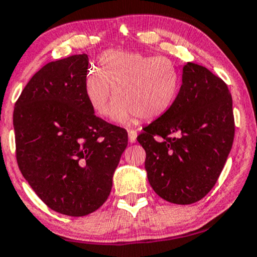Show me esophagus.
Listing matches in <instances>:
<instances>
[{
	"label": "esophagus",
	"instance_id": "1",
	"mask_svg": "<svg viewBox=\"0 0 257 257\" xmlns=\"http://www.w3.org/2000/svg\"><path fill=\"white\" fill-rule=\"evenodd\" d=\"M137 140V132L135 130H128V141L131 143L136 142Z\"/></svg>",
	"mask_w": 257,
	"mask_h": 257
}]
</instances>
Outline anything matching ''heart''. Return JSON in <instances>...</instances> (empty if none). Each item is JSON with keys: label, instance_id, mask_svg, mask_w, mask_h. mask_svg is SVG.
<instances>
[{"label": "heart", "instance_id": "1", "mask_svg": "<svg viewBox=\"0 0 257 257\" xmlns=\"http://www.w3.org/2000/svg\"><path fill=\"white\" fill-rule=\"evenodd\" d=\"M181 86L180 73L167 57L138 52L106 51L85 77V94L99 116H108L115 94L114 117L131 122L140 116L155 120L174 105Z\"/></svg>", "mask_w": 257, "mask_h": 257}]
</instances>
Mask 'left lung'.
Here are the masks:
<instances>
[{"label":"left lung","mask_w":257,"mask_h":257,"mask_svg":"<svg viewBox=\"0 0 257 257\" xmlns=\"http://www.w3.org/2000/svg\"><path fill=\"white\" fill-rule=\"evenodd\" d=\"M232 96L205 66L187 63L174 105L137 137L152 188L166 201L197 203L212 189L234 140Z\"/></svg>","instance_id":"1"}]
</instances>
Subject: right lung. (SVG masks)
<instances>
[{
    "label": "right lung",
    "instance_id": "1",
    "mask_svg": "<svg viewBox=\"0 0 257 257\" xmlns=\"http://www.w3.org/2000/svg\"><path fill=\"white\" fill-rule=\"evenodd\" d=\"M87 54L42 66L16 102L19 170L50 209L85 216L104 204L127 131L96 116L85 94Z\"/></svg>",
    "mask_w": 257,
    "mask_h": 257
}]
</instances>
